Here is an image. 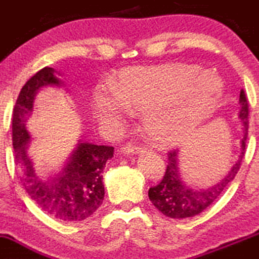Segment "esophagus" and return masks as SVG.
<instances>
[{
    "label": "esophagus",
    "instance_id": "34e87169",
    "mask_svg": "<svg viewBox=\"0 0 259 259\" xmlns=\"http://www.w3.org/2000/svg\"><path fill=\"white\" fill-rule=\"evenodd\" d=\"M143 150V147L140 145H135L132 144V143H127L126 145L121 148V152L125 153V154H132V153H139Z\"/></svg>",
    "mask_w": 259,
    "mask_h": 259
}]
</instances>
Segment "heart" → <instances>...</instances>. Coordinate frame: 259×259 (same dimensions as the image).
Returning a JSON list of instances; mask_svg holds the SVG:
<instances>
[{
  "mask_svg": "<svg viewBox=\"0 0 259 259\" xmlns=\"http://www.w3.org/2000/svg\"><path fill=\"white\" fill-rule=\"evenodd\" d=\"M222 86L210 72L183 64L137 67L121 72L115 86L97 84L95 109L107 129H119L135 109L143 110L148 135L169 145L187 137L214 107Z\"/></svg>",
  "mask_w": 259,
  "mask_h": 259,
  "instance_id": "b5f03b06",
  "label": "heart"
}]
</instances>
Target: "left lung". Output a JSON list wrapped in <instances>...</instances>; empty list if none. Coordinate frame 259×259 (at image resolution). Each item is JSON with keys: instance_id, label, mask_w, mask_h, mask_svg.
Here are the masks:
<instances>
[{"instance_id": "1", "label": "left lung", "mask_w": 259, "mask_h": 259, "mask_svg": "<svg viewBox=\"0 0 259 259\" xmlns=\"http://www.w3.org/2000/svg\"><path fill=\"white\" fill-rule=\"evenodd\" d=\"M240 112L239 117L243 120V129L244 135L242 139V153L239 158L233 165L227 176L212 187L206 190H193L188 187L181 181L178 172V150L172 149L167 153V167L164 176L158 185L153 186L148 191L152 204L165 217L173 219H186V218L195 217L206 210L211 204H214L237 176L242 164L243 157L245 154V143L248 138V127H249V106L245 96L244 90L242 89L239 96Z\"/></svg>"}]
</instances>
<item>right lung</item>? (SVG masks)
<instances>
[{
  "instance_id": "1",
  "label": "right lung",
  "mask_w": 259,
  "mask_h": 259,
  "mask_svg": "<svg viewBox=\"0 0 259 259\" xmlns=\"http://www.w3.org/2000/svg\"><path fill=\"white\" fill-rule=\"evenodd\" d=\"M54 69L44 67L22 86L12 110V147L19 167L20 181L32 201L50 217L66 223L82 222L91 217L104 201V167L114 157V147L79 143L66 168L53 180L44 181L35 173L26 153L30 135L27 116L37 90L48 84H59Z\"/></svg>"
}]
</instances>
